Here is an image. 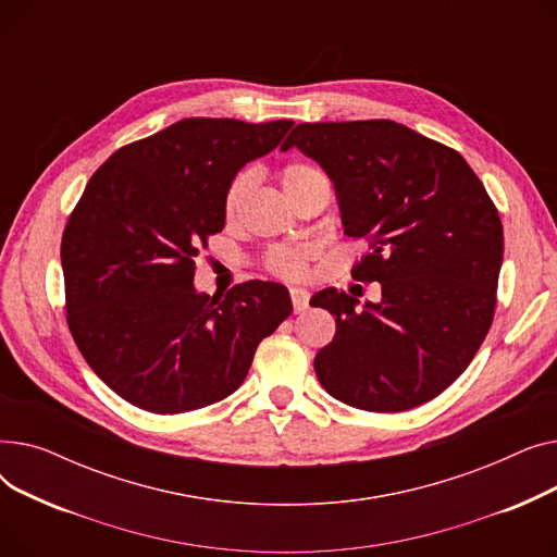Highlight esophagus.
Instances as JSON below:
<instances>
[{"label":"esophagus","mask_w":557,"mask_h":557,"mask_svg":"<svg viewBox=\"0 0 557 557\" xmlns=\"http://www.w3.org/2000/svg\"><path fill=\"white\" fill-rule=\"evenodd\" d=\"M290 302H294L296 311H305L309 305V290L302 286H294L290 288Z\"/></svg>","instance_id":"esophagus-1"}]
</instances>
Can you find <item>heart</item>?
<instances>
[{
	"instance_id": "obj_1",
	"label": "heart",
	"mask_w": 557,
	"mask_h": 557,
	"mask_svg": "<svg viewBox=\"0 0 557 557\" xmlns=\"http://www.w3.org/2000/svg\"><path fill=\"white\" fill-rule=\"evenodd\" d=\"M280 183L286 191V196L294 200L296 196H300L302 191L327 183V175L320 171L315 164L311 162H288L280 169ZM252 187V175L250 171H239L234 178L227 183L225 194H223V214L225 219H232L234 214L239 212V208L244 205L248 191ZM311 250L309 248H290V246H277L267 255V269L275 275L282 277H298L305 273L307 269V259H309Z\"/></svg>"
}]
</instances>
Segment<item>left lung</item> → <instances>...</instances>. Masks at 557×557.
Returning a JSON list of instances; mask_svg holds the SVG:
<instances>
[{"instance_id":"left-lung-1","label":"left lung","mask_w":557,"mask_h":557,"mask_svg":"<svg viewBox=\"0 0 557 557\" xmlns=\"http://www.w3.org/2000/svg\"><path fill=\"white\" fill-rule=\"evenodd\" d=\"M325 169L347 237L370 252L352 277L382 284V302L323 288L336 315L313 359L347 406L397 413L441 395L472 363L494 318L504 225L479 175L449 146L388 120L300 124L282 144Z\"/></svg>"}]
</instances>
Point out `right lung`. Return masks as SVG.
<instances>
[{
  "mask_svg": "<svg viewBox=\"0 0 557 557\" xmlns=\"http://www.w3.org/2000/svg\"><path fill=\"white\" fill-rule=\"evenodd\" d=\"M290 126L191 116L122 146L87 183L61 244L67 325L87 366L133 406L171 416L225 399L290 315L275 282L212 298L194 286L200 246L225 225L227 183Z\"/></svg>",
  "mask_w": 557,
  "mask_h": 557,
  "instance_id": "obj_1",
  "label": "right lung"
}]
</instances>
